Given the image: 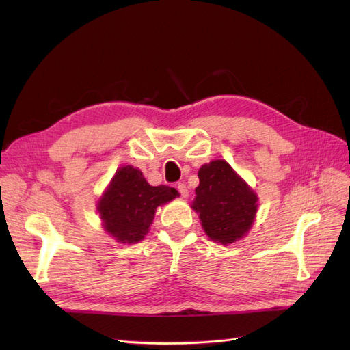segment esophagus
<instances>
[{"label":"esophagus","mask_w":350,"mask_h":350,"mask_svg":"<svg viewBox=\"0 0 350 350\" xmlns=\"http://www.w3.org/2000/svg\"><path fill=\"white\" fill-rule=\"evenodd\" d=\"M177 191L180 192V196L183 197V198H187L188 196H189V191H188V187L185 183H177Z\"/></svg>","instance_id":"1"}]
</instances>
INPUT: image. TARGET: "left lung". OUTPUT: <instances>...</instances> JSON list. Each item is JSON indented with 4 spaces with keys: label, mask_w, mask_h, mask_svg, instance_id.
Returning <instances> with one entry per match:
<instances>
[{
    "label": "left lung",
    "mask_w": 350,
    "mask_h": 350,
    "mask_svg": "<svg viewBox=\"0 0 350 350\" xmlns=\"http://www.w3.org/2000/svg\"><path fill=\"white\" fill-rule=\"evenodd\" d=\"M192 209L212 241L222 245L250 232L257 212V196L226 161L217 159L198 170Z\"/></svg>",
    "instance_id": "1"
}]
</instances>
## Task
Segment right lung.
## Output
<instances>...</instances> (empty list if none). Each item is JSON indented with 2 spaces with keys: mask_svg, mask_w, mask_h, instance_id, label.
I'll return each instance as SVG.
<instances>
[{
  "mask_svg": "<svg viewBox=\"0 0 350 350\" xmlns=\"http://www.w3.org/2000/svg\"><path fill=\"white\" fill-rule=\"evenodd\" d=\"M179 197L167 185L152 187L132 165L118 168L98 203L103 228L116 241L137 243L148 233L158 206Z\"/></svg>",
  "mask_w": 350,
  "mask_h": 350,
  "instance_id": "right-lung-1",
  "label": "right lung"
}]
</instances>
